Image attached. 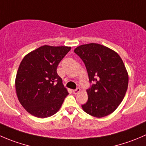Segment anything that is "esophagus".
<instances>
[{"mask_svg":"<svg viewBox=\"0 0 146 146\" xmlns=\"http://www.w3.org/2000/svg\"><path fill=\"white\" fill-rule=\"evenodd\" d=\"M80 91V89L78 88L77 89H76V90H73V94H75V95L78 94V93Z\"/></svg>","mask_w":146,"mask_h":146,"instance_id":"34e87169","label":"esophagus"}]
</instances>
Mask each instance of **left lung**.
Returning <instances> with one entry per match:
<instances>
[{
	"label": "left lung",
	"instance_id": "1",
	"mask_svg": "<svg viewBox=\"0 0 146 146\" xmlns=\"http://www.w3.org/2000/svg\"><path fill=\"white\" fill-rule=\"evenodd\" d=\"M74 52L84 62L90 82L94 83L86 90L88 98L82 108L96 118L110 115L128 88V73L123 60L115 50L98 43L81 45Z\"/></svg>",
	"mask_w": 146,
	"mask_h": 146
}]
</instances>
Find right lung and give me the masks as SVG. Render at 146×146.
<instances>
[{
	"label": "right lung",
	"mask_w": 146,
	"mask_h": 146,
	"mask_svg": "<svg viewBox=\"0 0 146 146\" xmlns=\"http://www.w3.org/2000/svg\"><path fill=\"white\" fill-rule=\"evenodd\" d=\"M70 49L45 45L25 55L20 63L15 80L17 97L33 116L45 118L54 115L68 95L56 70Z\"/></svg>",
	"instance_id": "add662e5"
}]
</instances>
